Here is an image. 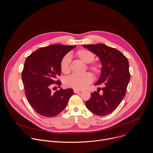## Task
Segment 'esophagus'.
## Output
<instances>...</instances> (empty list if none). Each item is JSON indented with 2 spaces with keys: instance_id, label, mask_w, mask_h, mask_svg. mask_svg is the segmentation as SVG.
Wrapping results in <instances>:
<instances>
[{
  "instance_id": "esophagus-1",
  "label": "esophagus",
  "mask_w": 153,
  "mask_h": 153,
  "mask_svg": "<svg viewBox=\"0 0 153 153\" xmlns=\"http://www.w3.org/2000/svg\"><path fill=\"white\" fill-rule=\"evenodd\" d=\"M81 91H82V90H77V89H74V93H80Z\"/></svg>"
}]
</instances>
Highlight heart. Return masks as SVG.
Wrapping results in <instances>:
<instances>
[{"mask_svg":"<svg viewBox=\"0 0 153 153\" xmlns=\"http://www.w3.org/2000/svg\"><path fill=\"white\" fill-rule=\"evenodd\" d=\"M76 56L85 63H90L94 59V55L90 51L81 49L76 53ZM60 67L61 71L64 74H68L70 71V58L66 56L62 58L60 61ZM94 74L97 75L100 72V68L96 64H91L88 67ZM93 78L90 73L83 74H73L65 80V85L67 86L75 89L82 90L88 86L91 82Z\"/></svg>","mask_w":153,"mask_h":153,"instance_id":"obj_1","label":"heart"}]
</instances>
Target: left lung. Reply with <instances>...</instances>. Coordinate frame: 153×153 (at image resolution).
Here are the masks:
<instances>
[{
	"label": "left lung",
	"mask_w": 153,
	"mask_h": 153,
	"mask_svg": "<svg viewBox=\"0 0 153 153\" xmlns=\"http://www.w3.org/2000/svg\"><path fill=\"white\" fill-rule=\"evenodd\" d=\"M83 47L93 52L100 59L102 68L100 75L94 85L104 84L99 93H91L90 99L85 103L91 112L99 116L113 113L125 96L130 79L129 62L127 58L119 50L102 43L83 45Z\"/></svg>",
	"instance_id": "obj_1"
}]
</instances>
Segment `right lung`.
<instances>
[{"mask_svg":"<svg viewBox=\"0 0 153 153\" xmlns=\"http://www.w3.org/2000/svg\"><path fill=\"white\" fill-rule=\"evenodd\" d=\"M75 47L51 45L37 49L27 58L22 78L28 101L39 114L47 117L58 115L74 94L72 88H60L54 93L51 88L54 83L60 87L61 82L56 78L61 74L60 61Z\"/></svg>","mask_w":153,"mask_h":153,"instance_id":"add662e5","label":"right lung"}]
</instances>
